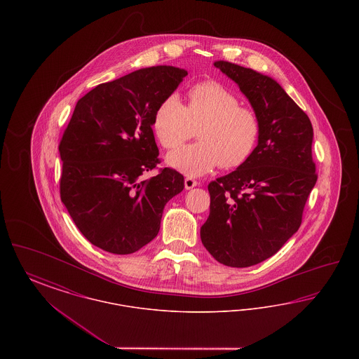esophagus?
Here are the masks:
<instances>
[{"mask_svg":"<svg viewBox=\"0 0 359 359\" xmlns=\"http://www.w3.org/2000/svg\"><path fill=\"white\" fill-rule=\"evenodd\" d=\"M198 184H199V183H198L195 179H192V177H186V179H184V187H186V189L196 187Z\"/></svg>","mask_w":359,"mask_h":359,"instance_id":"1","label":"esophagus"}]
</instances>
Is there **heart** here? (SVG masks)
<instances>
[{
    "mask_svg": "<svg viewBox=\"0 0 359 359\" xmlns=\"http://www.w3.org/2000/svg\"><path fill=\"white\" fill-rule=\"evenodd\" d=\"M152 129L165 149H176L196 129L198 142L168 156L172 168L188 176H202L218 165L238 168L255 154L261 138L256 111L215 81L192 86L186 104L176 94L165 97L154 110Z\"/></svg>",
    "mask_w": 359,
    "mask_h": 359,
    "instance_id": "1",
    "label": "heart"
}]
</instances>
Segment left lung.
I'll return each mask as SVG.
<instances>
[{
	"label": "left lung",
	"mask_w": 359,
	"mask_h": 359,
	"mask_svg": "<svg viewBox=\"0 0 359 359\" xmlns=\"http://www.w3.org/2000/svg\"><path fill=\"white\" fill-rule=\"evenodd\" d=\"M239 86L261 122L255 154L208 184L210 215L201 238L218 262L248 268L276 255L299 230L318 180L313 129L307 114L274 79L229 62H215Z\"/></svg>",
	"instance_id": "1"
}]
</instances>
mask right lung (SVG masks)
<instances>
[{"label":"right lung","mask_w":359,"mask_h":359,"mask_svg":"<svg viewBox=\"0 0 359 359\" xmlns=\"http://www.w3.org/2000/svg\"><path fill=\"white\" fill-rule=\"evenodd\" d=\"M187 75L173 66L137 69L82 97L59 144L60 199L81 233L113 255H132L160 230L167 202L183 191L158 158L152 118Z\"/></svg>","instance_id":"1"}]
</instances>
